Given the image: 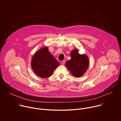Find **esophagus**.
<instances>
[{"instance_id": "obj_1", "label": "esophagus", "mask_w": 121, "mask_h": 121, "mask_svg": "<svg viewBox=\"0 0 121 121\" xmlns=\"http://www.w3.org/2000/svg\"><path fill=\"white\" fill-rule=\"evenodd\" d=\"M65 61H62L61 62V65H64L65 64Z\"/></svg>"}]
</instances>
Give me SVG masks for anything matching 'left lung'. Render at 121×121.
<instances>
[{
	"label": "left lung",
	"instance_id": "1",
	"mask_svg": "<svg viewBox=\"0 0 121 121\" xmlns=\"http://www.w3.org/2000/svg\"><path fill=\"white\" fill-rule=\"evenodd\" d=\"M79 50L73 49L70 54L71 59L65 63V66L76 78L82 76L89 67V59L87 55L78 53Z\"/></svg>",
	"mask_w": 121,
	"mask_h": 121
}]
</instances>
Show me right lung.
I'll return each mask as SVG.
<instances>
[{"instance_id": "1", "label": "right lung", "mask_w": 121, "mask_h": 121, "mask_svg": "<svg viewBox=\"0 0 121 121\" xmlns=\"http://www.w3.org/2000/svg\"><path fill=\"white\" fill-rule=\"evenodd\" d=\"M59 65V63L50 53L46 46L36 52L31 61V66L34 72L43 78L51 77Z\"/></svg>"}]
</instances>
